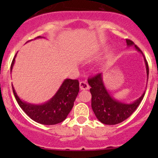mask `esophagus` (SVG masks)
I'll use <instances>...</instances> for the list:
<instances>
[{
  "instance_id": "obj_1",
  "label": "esophagus",
  "mask_w": 158,
  "mask_h": 158,
  "mask_svg": "<svg viewBox=\"0 0 158 158\" xmlns=\"http://www.w3.org/2000/svg\"><path fill=\"white\" fill-rule=\"evenodd\" d=\"M79 88L81 90H87V89H89V86L85 82H79Z\"/></svg>"
}]
</instances>
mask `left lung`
<instances>
[{"mask_svg":"<svg viewBox=\"0 0 158 158\" xmlns=\"http://www.w3.org/2000/svg\"><path fill=\"white\" fill-rule=\"evenodd\" d=\"M127 47L134 46L138 52H141L144 56L146 66L147 79H148L149 69L148 62L141 50L130 40H126ZM90 85V92L92 94V109L98 121L105 125H117L130 117L132 113L138 107L142 101L145 92L141 97L131 103H125L115 99L111 95L110 92L103 81L102 73H98L96 76L88 79Z\"/></svg>","mask_w":158,"mask_h":158,"instance_id":"8db88e82","label":"left lung"}]
</instances>
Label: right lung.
<instances>
[{"instance_id": "obj_1", "label": "right lung", "mask_w": 158, "mask_h": 158, "mask_svg": "<svg viewBox=\"0 0 158 158\" xmlns=\"http://www.w3.org/2000/svg\"><path fill=\"white\" fill-rule=\"evenodd\" d=\"M37 38H43V36H37L36 39ZM16 56L17 54L11 63L10 73L15 63ZM12 88L17 103L32 120L42 125H52L60 123L66 118L79 93V82L77 79H65L50 99L39 105L23 101L17 95L13 85Z\"/></svg>"}]
</instances>
